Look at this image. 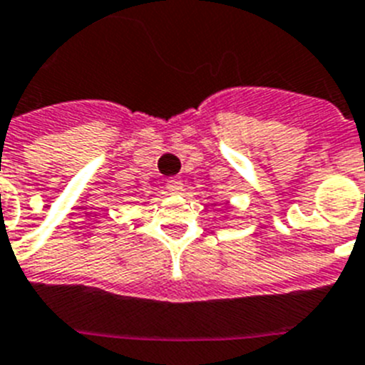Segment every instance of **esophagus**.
Returning a JSON list of instances; mask_svg holds the SVG:
<instances>
[{"instance_id": "1", "label": "esophagus", "mask_w": 365, "mask_h": 365, "mask_svg": "<svg viewBox=\"0 0 365 365\" xmlns=\"http://www.w3.org/2000/svg\"><path fill=\"white\" fill-rule=\"evenodd\" d=\"M182 187H183L182 176H173V178L167 180V189H169L170 192H180Z\"/></svg>"}]
</instances>
